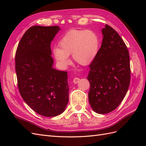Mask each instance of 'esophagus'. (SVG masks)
I'll list each match as a JSON object with an SVG mask.
<instances>
[{
	"mask_svg": "<svg viewBox=\"0 0 146 146\" xmlns=\"http://www.w3.org/2000/svg\"><path fill=\"white\" fill-rule=\"evenodd\" d=\"M80 78H75L73 79V83H78L79 82H80Z\"/></svg>",
	"mask_w": 146,
	"mask_h": 146,
	"instance_id": "34e87169",
	"label": "esophagus"
}]
</instances>
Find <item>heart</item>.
<instances>
[{
	"label": "heart",
	"instance_id": "obj_1",
	"mask_svg": "<svg viewBox=\"0 0 146 146\" xmlns=\"http://www.w3.org/2000/svg\"><path fill=\"white\" fill-rule=\"evenodd\" d=\"M59 47H54L52 54L58 64L66 68L73 60L82 65L92 63L97 56L100 47V39L92 30H71L62 37Z\"/></svg>",
	"mask_w": 146,
	"mask_h": 146
}]
</instances>
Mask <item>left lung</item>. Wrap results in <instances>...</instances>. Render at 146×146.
Instances as JSON below:
<instances>
[{
    "mask_svg": "<svg viewBox=\"0 0 146 146\" xmlns=\"http://www.w3.org/2000/svg\"><path fill=\"white\" fill-rule=\"evenodd\" d=\"M97 56L90 65L87 79L90 84L88 100L96 113L111 112L127 92L131 80L127 48L119 34L105 24Z\"/></svg>",
    "mask_w": 146,
    "mask_h": 146,
    "instance_id": "1",
    "label": "left lung"
}]
</instances>
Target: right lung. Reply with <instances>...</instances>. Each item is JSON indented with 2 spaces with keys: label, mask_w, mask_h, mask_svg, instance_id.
<instances>
[{
  "label": "right lung",
  "mask_w": 146,
  "mask_h": 146,
  "mask_svg": "<svg viewBox=\"0 0 146 146\" xmlns=\"http://www.w3.org/2000/svg\"><path fill=\"white\" fill-rule=\"evenodd\" d=\"M59 26H35L26 31L15 54V71L20 94L24 102L44 117H56L69 101L66 71L53 68L51 42Z\"/></svg>",
  "instance_id": "1"
}]
</instances>
